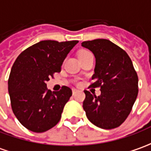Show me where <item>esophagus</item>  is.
I'll return each instance as SVG.
<instances>
[{
	"label": "esophagus",
	"instance_id": "34e87169",
	"mask_svg": "<svg viewBox=\"0 0 151 151\" xmlns=\"http://www.w3.org/2000/svg\"><path fill=\"white\" fill-rule=\"evenodd\" d=\"M77 91H78V90H77V89H75V88H73V95H74V94H75V93H77Z\"/></svg>",
	"mask_w": 151,
	"mask_h": 151
}]
</instances>
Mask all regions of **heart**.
<instances>
[{"mask_svg": "<svg viewBox=\"0 0 151 151\" xmlns=\"http://www.w3.org/2000/svg\"><path fill=\"white\" fill-rule=\"evenodd\" d=\"M88 52H89V51H87V50H81L79 53H78V56L82 55V54H86V53H88Z\"/></svg>", "mask_w": 151, "mask_h": 151, "instance_id": "b5f03b06", "label": "heart"}]
</instances>
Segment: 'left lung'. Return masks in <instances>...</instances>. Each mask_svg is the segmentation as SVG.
Returning <instances> with one entry per match:
<instances>
[{
    "instance_id": "1",
    "label": "left lung",
    "mask_w": 151,
    "mask_h": 151,
    "mask_svg": "<svg viewBox=\"0 0 151 151\" xmlns=\"http://www.w3.org/2000/svg\"><path fill=\"white\" fill-rule=\"evenodd\" d=\"M82 46L96 58L89 88L101 90L98 97L84 90L83 107L87 117L97 127L116 128L126 121L138 95V76L132 59L125 50L105 39L84 41Z\"/></svg>"
}]
</instances>
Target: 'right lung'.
<instances>
[{
	"label": "right lung",
	"instance_id": "1",
	"mask_svg": "<svg viewBox=\"0 0 151 151\" xmlns=\"http://www.w3.org/2000/svg\"><path fill=\"white\" fill-rule=\"evenodd\" d=\"M78 40H43L24 50L15 59L8 79V91L14 114L31 132H45L60 121L72 90L63 86L51 92L45 83L61 71L67 54Z\"/></svg>",
	"mask_w": 151,
	"mask_h": 151
}]
</instances>
